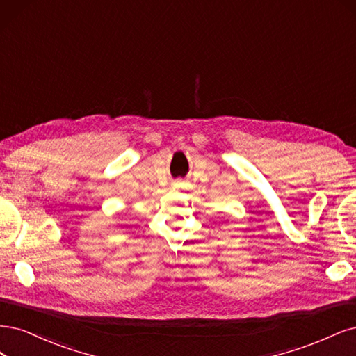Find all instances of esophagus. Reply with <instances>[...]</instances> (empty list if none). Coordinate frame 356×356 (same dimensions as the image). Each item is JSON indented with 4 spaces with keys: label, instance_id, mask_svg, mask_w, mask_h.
<instances>
[{
    "label": "esophagus",
    "instance_id": "34e87169",
    "mask_svg": "<svg viewBox=\"0 0 356 356\" xmlns=\"http://www.w3.org/2000/svg\"><path fill=\"white\" fill-rule=\"evenodd\" d=\"M173 186H175V188H179V183H177V181H176V183H173Z\"/></svg>",
    "mask_w": 356,
    "mask_h": 356
}]
</instances>
